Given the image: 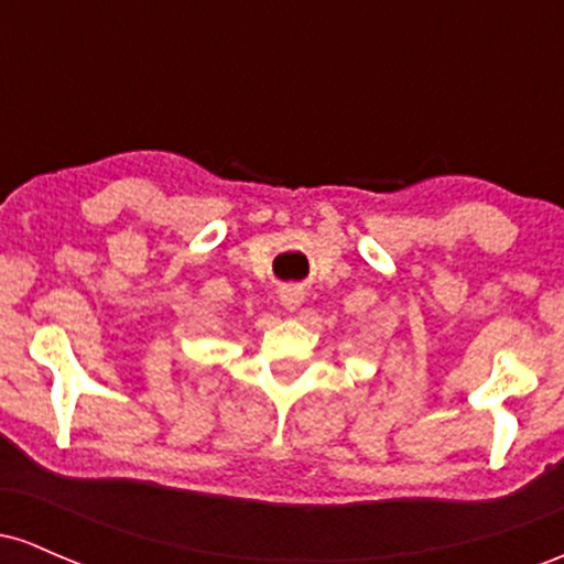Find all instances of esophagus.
I'll list each match as a JSON object with an SVG mask.
<instances>
[{
	"label": "esophagus",
	"instance_id": "34e87169",
	"mask_svg": "<svg viewBox=\"0 0 564 564\" xmlns=\"http://www.w3.org/2000/svg\"><path fill=\"white\" fill-rule=\"evenodd\" d=\"M281 302L286 304L289 310H296V307H300V304H302V291H300V289H286V291H283V294H281Z\"/></svg>",
	"mask_w": 564,
	"mask_h": 564
}]
</instances>
